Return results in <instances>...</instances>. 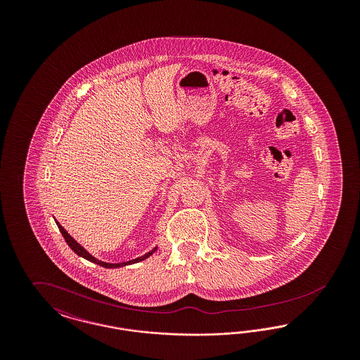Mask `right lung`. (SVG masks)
Wrapping results in <instances>:
<instances>
[{
    "instance_id": "add662e5",
    "label": "right lung",
    "mask_w": 360,
    "mask_h": 360,
    "mask_svg": "<svg viewBox=\"0 0 360 360\" xmlns=\"http://www.w3.org/2000/svg\"><path fill=\"white\" fill-rule=\"evenodd\" d=\"M56 225H58V228H59L60 233L63 235V238L66 240V243L69 244L70 248H71V250H72L78 257H84L86 260L93 262V263H96V264H98V266H103L105 269H117V267H124V266H129V264H134V263H137V262H141V260H144V259L151 257V255L154 254L155 251H156V248H158V247H155V248H153L150 252H147V254H144V255H141V257H136V259L128 260V262H122V263H106V262H103V260H100V259L93 257L91 254H89V252L86 251L85 248H84L78 241H75V240L72 239V238L70 236L69 232H68V231H66L60 224L58 223V221H56Z\"/></svg>"
}]
</instances>
